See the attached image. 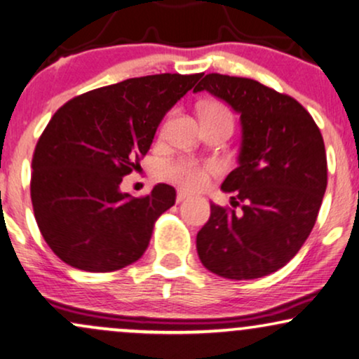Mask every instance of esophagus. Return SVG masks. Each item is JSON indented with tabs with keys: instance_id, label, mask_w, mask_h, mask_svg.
<instances>
[{
	"instance_id": "esophagus-1",
	"label": "esophagus",
	"mask_w": 359,
	"mask_h": 359,
	"mask_svg": "<svg viewBox=\"0 0 359 359\" xmlns=\"http://www.w3.org/2000/svg\"><path fill=\"white\" fill-rule=\"evenodd\" d=\"M185 198H189V194H187V192H184V190H179V192H177V197H175L177 203H179V202H184Z\"/></svg>"
}]
</instances>
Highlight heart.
Listing matches in <instances>:
<instances>
[{"label":"heart","instance_id":"heart-1","mask_svg":"<svg viewBox=\"0 0 359 359\" xmlns=\"http://www.w3.org/2000/svg\"><path fill=\"white\" fill-rule=\"evenodd\" d=\"M202 119H224L232 121V114L222 102H207L202 107ZM220 167L217 162H207L198 164L194 161H177L165 164L164 174L169 177L172 182L179 184L180 187L189 190H198L205 187L210 175L217 174Z\"/></svg>","mask_w":359,"mask_h":359}]
</instances>
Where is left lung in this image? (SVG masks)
<instances>
[{"instance_id":"left-lung-1","label":"left lung","mask_w":359,"mask_h":359,"mask_svg":"<svg viewBox=\"0 0 359 359\" xmlns=\"http://www.w3.org/2000/svg\"><path fill=\"white\" fill-rule=\"evenodd\" d=\"M198 90L225 101L242 124L238 165L222 184L233 208L210 203L198 258L224 278L270 275L297 255L318 217L328 180L323 137L297 99L258 81L212 72Z\"/></svg>"}]
</instances>
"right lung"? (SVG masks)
<instances>
[{"label": "right lung", "mask_w": 359, "mask_h": 359, "mask_svg": "<svg viewBox=\"0 0 359 359\" xmlns=\"http://www.w3.org/2000/svg\"><path fill=\"white\" fill-rule=\"evenodd\" d=\"M202 74H154L89 90L59 107L33 156L31 202L41 235L67 265L114 271L146 252L154 224L175 203L157 184L146 197L122 192L156 130Z\"/></svg>", "instance_id": "right-lung-1"}]
</instances>
